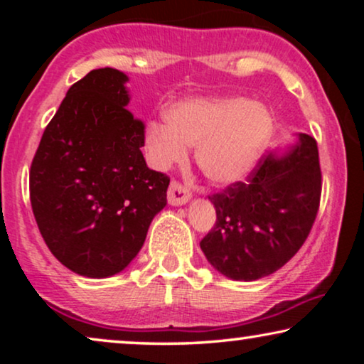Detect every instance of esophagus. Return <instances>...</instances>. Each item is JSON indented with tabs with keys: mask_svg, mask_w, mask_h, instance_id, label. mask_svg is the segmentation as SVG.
Here are the masks:
<instances>
[{
	"mask_svg": "<svg viewBox=\"0 0 364 364\" xmlns=\"http://www.w3.org/2000/svg\"><path fill=\"white\" fill-rule=\"evenodd\" d=\"M192 193L188 191L187 187H183L181 182L173 181L171 183V187H168V192H167V200L171 205H183V203H187L191 200Z\"/></svg>",
	"mask_w": 364,
	"mask_h": 364,
	"instance_id": "34e87169",
	"label": "esophagus"
}]
</instances>
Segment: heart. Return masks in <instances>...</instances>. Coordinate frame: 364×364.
I'll return each instance as SVG.
<instances>
[{
	"instance_id": "b5f03b06",
	"label": "heart",
	"mask_w": 364,
	"mask_h": 364,
	"mask_svg": "<svg viewBox=\"0 0 364 364\" xmlns=\"http://www.w3.org/2000/svg\"><path fill=\"white\" fill-rule=\"evenodd\" d=\"M166 122H151L144 146L157 168L183 162L196 147L198 171L215 186L240 182L255 168L273 132V116L245 97L183 99L166 111Z\"/></svg>"
}]
</instances>
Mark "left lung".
Here are the masks:
<instances>
[{"instance_id":"obj_1","label":"left lung","mask_w":364,"mask_h":364,"mask_svg":"<svg viewBox=\"0 0 364 364\" xmlns=\"http://www.w3.org/2000/svg\"><path fill=\"white\" fill-rule=\"evenodd\" d=\"M320 196L316 141L298 134V142L288 151L262 157L248 182H235L208 197L217 222L202 238L203 255L232 280L272 275L305 243Z\"/></svg>"}]
</instances>
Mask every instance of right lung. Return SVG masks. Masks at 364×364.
<instances>
[{"label":"right lung","instance_id":"add662e5","mask_svg":"<svg viewBox=\"0 0 364 364\" xmlns=\"http://www.w3.org/2000/svg\"><path fill=\"white\" fill-rule=\"evenodd\" d=\"M127 81L101 68L74 82L29 171L33 213L48 248L89 278L122 272L167 203L171 178L147 167L146 126L126 109Z\"/></svg>","mask_w":364,"mask_h":364}]
</instances>
